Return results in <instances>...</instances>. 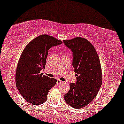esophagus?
Segmentation results:
<instances>
[{
  "instance_id": "34e87169",
  "label": "esophagus",
  "mask_w": 124,
  "mask_h": 124,
  "mask_svg": "<svg viewBox=\"0 0 124 124\" xmlns=\"http://www.w3.org/2000/svg\"><path fill=\"white\" fill-rule=\"evenodd\" d=\"M62 81L59 80V79H57V84H62Z\"/></svg>"
}]
</instances>
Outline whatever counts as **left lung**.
I'll return each mask as SVG.
<instances>
[{
    "label": "left lung",
    "instance_id": "8db88e82",
    "mask_svg": "<svg viewBox=\"0 0 124 124\" xmlns=\"http://www.w3.org/2000/svg\"><path fill=\"white\" fill-rule=\"evenodd\" d=\"M73 52V67L77 82L70 83L64 95L67 104L76 109L84 108L94 99L102 84L101 62L93 45L84 38L64 40Z\"/></svg>",
    "mask_w": 124,
    "mask_h": 124
}]
</instances>
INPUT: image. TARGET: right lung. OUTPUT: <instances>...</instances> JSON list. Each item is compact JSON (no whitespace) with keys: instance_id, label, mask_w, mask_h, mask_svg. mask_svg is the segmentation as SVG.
Masks as SVG:
<instances>
[{"instance_id":"obj_1","label":"right lung","mask_w":124,"mask_h":124,"mask_svg":"<svg viewBox=\"0 0 124 124\" xmlns=\"http://www.w3.org/2000/svg\"><path fill=\"white\" fill-rule=\"evenodd\" d=\"M62 42L50 35L43 34L31 40L22 52L16 71V85L23 99L33 106L47 99L50 90L57 80L40 74L45 69L48 50Z\"/></svg>"}]
</instances>
